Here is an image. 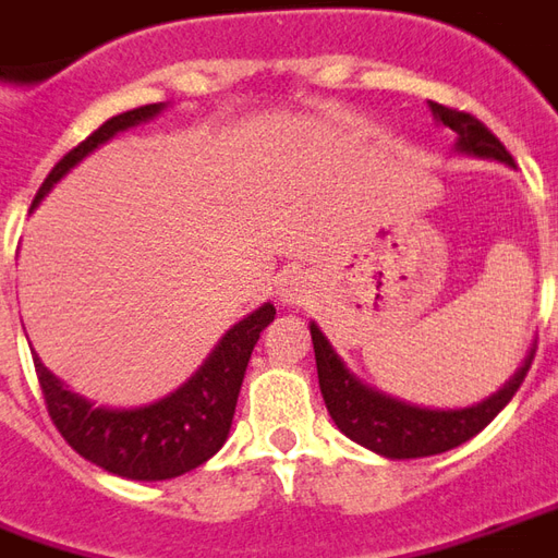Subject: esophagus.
I'll use <instances>...</instances> for the list:
<instances>
[{"label":"esophagus","mask_w":558,"mask_h":558,"mask_svg":"<svg viewBox=\"0 0 558 558\" xmlns=\"http://www.w3.org/2000/svg\"><path fill=\"white\" fill-rule=\"evenodd\" d=\"M279 294H282V301L286 303H303L310 298V286H306V279L303 276H286V282L279 288Z\"/></svg>","instance_id":"obj_1"}]
</instances>
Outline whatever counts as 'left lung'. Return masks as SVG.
Segmentation results:
<instances>
[{
    "instance_id": "8db88e82",
    "label": "left lung",
    "mask_w": 558,
    "mask_h": 558,
    "mask_svg": "<svg viewBox=\"0 0 558 558\" xmlns=\"http://www.w3.org/2000/svg\"><path fill=\"white\" fill-rule=\"evenodd\" d=\"M432 111L440 124L449 126L459 136V151L513 163V157L501 145V140L474 114L449 109L440 102H432ZM310 333H313V349H316L318 386H322V398L328 403L330 418L337 422V428L345 437H352L361 447L374 449V452L389 456V459L437 456V452H447V449L471 440L505 410L507 401L517 395L529 367H532V355H529L520 374L513 376L498 395H492L489 401L477 403V407L418 410V407L395 401V398H386L379 391L361 386L359 379L345 371L343 361L337 359V352L330 349L325 333L316 325H310Z\"/></svg>"
}]
</instances>
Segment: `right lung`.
Here are the masks:
<instances>
[{"label":"right lung","instance_id":"add662e5","mask_svg":"<svg viewBox=\"0 0 558 558\" xmlns=\"http://www.w3.org/2000/svg\"><path fill=\"white\" fill-rule=\"evenodd\" d=\"M160 109H163L160 102H151V106L114 114L102 126H96L87 140L60 157V163L48 172V179L38 187L33 206L51 191L57 179H63L69 169L78 163L81 157L90 155L96 145L111 140L118 130L140 124L145 118H155ZM272 316H276V306L267 303L248 318H242L240 325H233L225 333V340L215 345V352L199 367L197 376H191L175 395L151 407H140V410L94 407L63 389L60 379L41 361L33 359L48 416L78 456L118 477L169 480L184 471H194L197 464L213 459L228 440L242 376H245L260 330L270 325Z\"/></svg>","mask_w":558,"mask_h":558}]
</instances>
